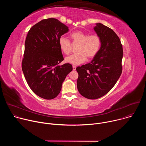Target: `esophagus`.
Masks as SVG:
<instances>
[{
    "label": "esophagus",
    "instance_id": "1",
    "mask_svg": "<svg viewBox=\"0 0 146 146\" xmlns=\"http://www.w3.org/2000/svg\"><path fill=\"white\" fill-rule=\"evenodd\" d=\"M76 69V66L75 65H73V70H75Z\"/></svg>",
    "mask_w": 146,
    "mask_h": 146
}]
</instances>
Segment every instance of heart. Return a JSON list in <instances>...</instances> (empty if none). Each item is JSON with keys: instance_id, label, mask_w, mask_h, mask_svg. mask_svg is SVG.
I'll use <instances>...</instances> for the list:
<instances>
[{"instance_id": "1", "label": "heart", "mask_w": 146, "mask_h": 146, "mask_svg": "<svg viewBox=\"0 0 146 146\" xmlns=\"http://www.w3.org/2000/svg\"><path fill=\"white\" fill-rule=\"evenodd\" d=\"M72 42L78 44L77 47V52L72 54L65 59L68 63L73 65H79L84 62L87 57L94 58L98 53L102 44L100 36L97 34L90 35L88 33L81 31H77L70 35ZM59 46L61 51L66 55L71 51V43L65 37L61 36L59 38Z\"/></svg>"}]
</instances>
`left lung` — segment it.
<instances>
[{"label": "left lung", "mask_w": 146, "mask_h": 146, "mask_svg": "<svg viewBox=\"0 0 146 146\" xmlns=\"http://www.w3.org/2000/svg\"><path fill=\"white\" fill-rule=\"evenodd\" d=\"M94 30L101 38L100 48L90 63L76 68L78 91L89 99H98L108 94L122 71L123 50L118 36L100 23L96 24Z\"/></svg>", "instance_id": "1"}]
</instances>
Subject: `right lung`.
Listing matches in <instances>:
<instances>
[{"label":"right lung","mask_w":146,"mask_h":146,"mask_svg":"<svg viewBox=\"0 0 146 146\" xmlns=\"http://www.w3.org/2000/svg\"><path fill=\"white\" fill-rule=\"evenodd\" d=\"M69 31L68 27L55 18L41 20L29 31L25 42L22 70L30 88L45 99L59 94L72 65L59 66L64 57L59 38Z\"/></svg>","instance_id":"right-lung-1"}]
</instances>
